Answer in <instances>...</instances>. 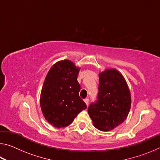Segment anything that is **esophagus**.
<instances>
[{"label": "esophagus", "mask_w": 160, "mask_h": 160, "mask_svg": "<svg viewBox=\"0 0 160 160\" xmlns=\"http://www.w3.org/2000/svg\"><path fill=\"white\" fill-rule=\"evenodd\" d=\"M84 102H85V104H87V106H88V104H89V99H88V98L85 99H84Z\"/></svg>", "instance_id": "esophagus-1"}]
</instances>
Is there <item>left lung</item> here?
<instances>
[{"label": "left lung", "mask_w": 160, "mask_h": 160, "mask_svg": "<svg viewBox=\"0 0 160 160\" xmlns=\"http://www.w3.org/2000/svg\"><path fill=\"white\" fill-rule=\"evenodd\" d=\"M99 93L96 102L88 107L93 125L99 131H111L126 120L131 106L128 86L122 74L114 68L99 75Z\"/></svg>", "instance_id": "1"}]
</instances>
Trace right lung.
Wrapping results in <instances>:
<instances>
[{"instance_id": "add662e5", "label": "right lung", "mask_w": 160, "mask_h": 160, "mask_svg": "<svg viewBox=\"0 0 160 160\" xmlns=\"http://www.w3.org/2000/svg\"><path fill=\"white\" fill-rule=\"evenodd\" d=\"M80 68L72 61L63 60L51 68L43 85L40 106L44 118L56 128L72 123L87 108L79 96L80 85L77 78Z\"/></svg>"}]
</instances>
